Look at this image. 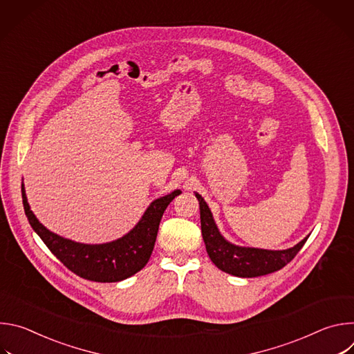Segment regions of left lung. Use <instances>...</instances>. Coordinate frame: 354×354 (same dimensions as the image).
Listing matches in <instances>:
<instances>
[{
	"instance_id": "1",
	"label": "left lung",
	"mask_w": 354,
	"mask_h": 354,
	"mask_svg": "<svg viewBox=\"0 0 354 354\" xmlns=\"http://www.w3.org/2000/svg\"><path fill=\"white\" fill-rule=\"evenodd\" d=\"M196 197L200 205L201 235L212 262L223 272L236 277H258L280 270L290 263L298 250L304 246L308 236L284 250H268L258 248L236 246L228 242L218 231L213 214L198 193Z\"/></svg>"
}]
</instances>
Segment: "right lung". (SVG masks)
Here are the masks:
<instances>
[{
    "instance_id": "1",
    "label": "right lung",
    "mask_w": 354,
    "mask_h": 354,
    "mask_svg": "<svg viewBox=\"0 0 354 354\" xmlns=\"http://www.w3.org/2000/svg\"><path fill=\"white\" fill-rule=\"evenodd\" d=\"M178 194L180 190L154 200L137 225L124 236L108 243L86 245L63 238L39 223L29 207L22 183L24 209L33 231L68 270L97 283L122 281L147 265L153 254L162 214Z\"/></svg>"
}]
</instances>
